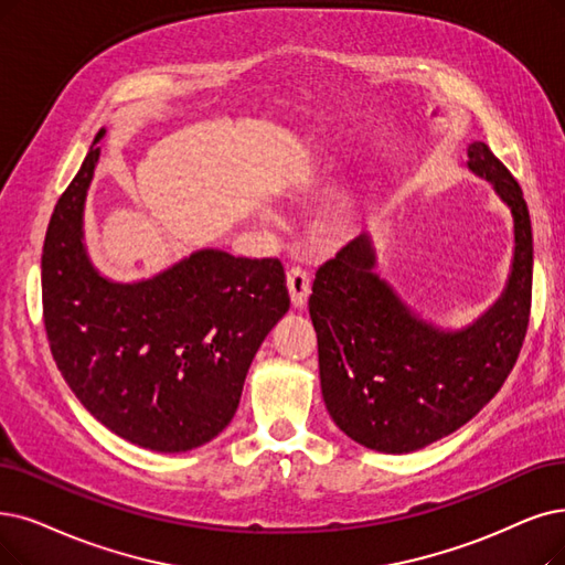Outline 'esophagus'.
<instances>
[{
    "mask_svg": "<svg viewBox=\"0 0 565 565\" xmlns=\"http://www.w3.org/2000/svg\"><path fill=\"white\" fill-rule=\"evenodd\" d=\"M287 289H289L291 303H295L297 308H301L308 301V295H310V276H308V270L301 268V266H291L287 270Z\"/></svg>",
    "mask_w": 565,
    "mask_h": 565,
    "instance_id": "1",
    "label": "esophagus"
}]
</instances>
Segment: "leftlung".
<instances>
[{"label":"left lung","mask_w":565,"mask_h":565,"mask_svg":"<svg viewBox=\"0 0 565 565\" xmlns=\"http://www.w3.org/2000/svg\"><path fill=\"white\" fill-rule=\"evenodd\" d=\"M468 167L512 209L514 262L508 289L482 320L449 333L424 324L373 274L366 236L315 274L308 299L318 333L327 411L359 445L403 455L457 431L501 390L531 318L533 234L522 188L487 143Z\"/></svg>","instance_id":"8db88e82"}]
</instances>
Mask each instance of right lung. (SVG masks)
Returning <instances> with one entry per match:
<instances>
[{
  "mask_svg": "<svg viewBox=\"0 0 565 565\" xmlns=\"http://www.w3.org/2000/svg\"><path fill=\"white\" fill-rule=\"evenodd\" d=\"M104 137V129L95 143ZM99 148L57 199L41 257L43 327L85 411L157 452L215 438L238 408L266 333L289 310L280 259L201 250L146 282L116 285L89 266L83 201Z\"/></svg>",
  "mask_w": 565,
  "mask_h": 565,
  "instance_id": "right-lung-1",
  "label": "right lung"
}]
</instances>
